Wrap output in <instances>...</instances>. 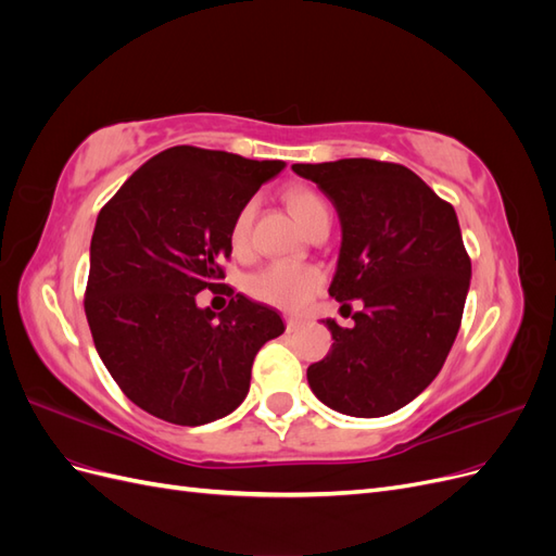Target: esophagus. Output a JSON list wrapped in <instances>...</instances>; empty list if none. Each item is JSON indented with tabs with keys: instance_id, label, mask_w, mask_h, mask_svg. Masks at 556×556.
Wrapping results in <instances>:
<instances>
[{
	"instance_id": "34e87169",
	"label": "esophagus",
	"mask_w": 556,
	"mask_h": 556,
	"mask_svg": "<svg viewBox=\"0 0 556 556\" xmlns=\"http://www.w3.org/2000/svg\"><path fill=\"white\" fill-rule=\"evenodd\" d=\"M285 327H288V331H296L299 327H304V319L288 315V317H285Z\"/></svg>"
}]
</instances>
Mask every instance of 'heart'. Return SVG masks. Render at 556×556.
I'll use <instances>...</instances> for the list:
<instances>
[{
	"instance_id": "1",
	"label": "heart",
	"mask_w": 556,
	"mask_h": 556,
	"mask_svg": "<svg viewBox=\"0 0 556 556\" xmlns=\"http://www.w3.org/2000/svg\"><path fill=\"white\" fill-rule=\"evenodd\" d=\"M285 201H288L290 211L306 231H311L319 220H327L329 217L327 201L311 188H292L285 192ZM252 215H255V206L252 204H245L237 215H233L229 243L237 252H243L250 243ZM323 282L325 274L313 264L271 262L248 278L245 290L252 299L262 301V304L276 306L282 311H299L317 294V290L323 288Z\"/></svg>"
}]
</instances>
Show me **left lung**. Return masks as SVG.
<instances>
[{"label": "left lung", "mask_w": 556, "mask_h": 556, "mask_svg": "<svg viewBox=\"0 0 556 556\" xmlns=\"http://www.w3.org/2000/svg\"><path fill=\"white\" fill-rule=\"evenodd\" d=\"M292 169L339 213L329 294L343 308L362 304L352 329L325 323L333 343L308 366V384L343 415H390L427 390L457 339L470 285L457 213L403 164L352 157Z\"/></svg>", "instance_id": "left-lung-1"}]
</instances>
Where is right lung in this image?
<instances>
[{"label": "right lung", "mask_w": 556, "mask_h": 556, "mask_svg": "<svg viewBox=\"0 0 556 556\" xmlns=\"http://www.w3.org/2000/svg\"><path fill=\"white\" fill-rule=\"evenodd\" d=\"M280 160L174 146L134 172L99 211L90 243L86 315L109 374L146 413L199 427L237 410L260 348L280 315L223 285L229 229ZM201 289L225 291L215 316Z\"/></svg>", "instance_id": "obj_1"}]
</instances>
